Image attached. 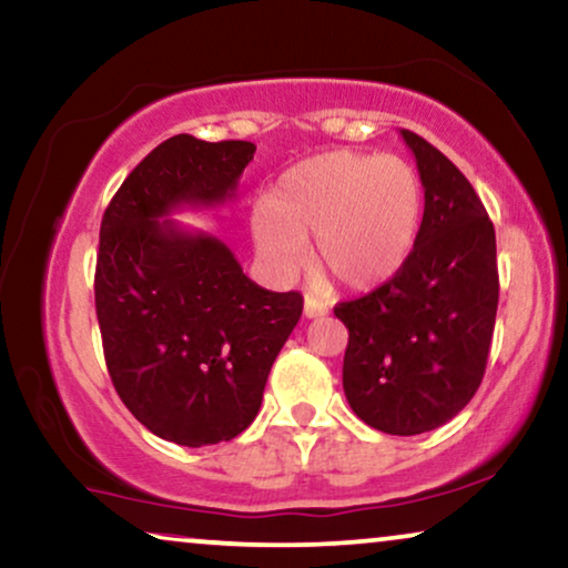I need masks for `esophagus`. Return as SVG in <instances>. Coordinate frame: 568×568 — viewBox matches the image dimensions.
Returning a JSON list of instances; mask_svg holds the SVG:
<instances>
[{
	"label": "esophagus",
	"mask_w": 568,
	"mask_h": 568,
	"mask_svg": "<svg viewBox=\"0 0 568 568\" xmlns=\"http://www.w3.org/2000/svg\"><path fill=\"white\" fill-rule=\"evenodd\" d=\"M327 312L329 308H327V304H322V301H316L314 296L304 298V314L308 316V320H320V316H324Z\"/></svg>",
	"instance_id": "34e87169"
}]
</instances>
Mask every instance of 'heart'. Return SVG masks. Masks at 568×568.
<instances>
[{"mask_svg":"<svg viewBox=\"0 0 568 568\" xmlns=\"http://www.w3.org/2000/svg\"><path fill=\"white\" fill-rule=\"evenodd\" d=\"M423 217V181L397 155L332 150L283 171L267 205L252 213V241L280 280L306 264L351 291L382 285L413 252Z\"/></svg>","mask_w":568,"mask_h":568,"instance_id":"b5f03b06","label":"heart"}]
</instances>
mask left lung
<instances>
[{"label":"left lung","mask_w":568,"mask_h":568,"mask_svg":"<svg viewBox=\"0 0 568 568\" xmlns=\"http://www.w3.org/2000/svg\"><path fill=\"white\" fill-rule=\"evenodd\" d=\"M426 194L420 231L392 280L335 306L347 327L343 389L363 423L415 436L455 418L486 374L498 306L496 231L447 155L410 130Z\"/></svg>","instance_id":"left-lung-1"}]
</instances>
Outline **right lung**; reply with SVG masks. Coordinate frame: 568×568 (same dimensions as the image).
Masks as SVG:
<instances>
[{
  "instance_id": "1",
  "label": "right lung",
  "mask_w": 568,
  "mask_h": 568,
  "mask_svg": "<svg viewBox=\"0 0 568 568\" xmlns=\"http://www.w3.org/2000/svg\"><path fill=\"white\" fill-rule=\"evenodd\" d=\"M256 145L176 134L142 158L101 221L95 314L121 403L181 447L231 442L256 418L301 293L248 280L221 239L173 221L236 196Z\"/></svg>"
}]
</instances>
